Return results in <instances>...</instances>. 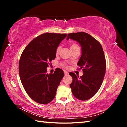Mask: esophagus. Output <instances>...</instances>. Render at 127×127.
Returning a JSON list of instances; mask_svg holds the SVG:
<instances>
[{"label": "esophagus", "instance_id": "34e87169", "mask_svg": "<svg viewBox=\"0 0 127 127\" xmlns=\"http://www.w3.org/2000/svg\"><path fill=\"white\" fill-rule=\"evenodd\" d=\"M64 75L65 76H67V75H68V74H69V73H68V71H64Z\"/></svg>", "mask_w": 127, "mask_h": 127}]
</instances>
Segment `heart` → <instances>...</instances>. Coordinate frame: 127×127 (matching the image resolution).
<instances>
[{
  "label": "heart",
  "mask_w": 127,
  "mask_h": 127,
  "mask_svg": "<svg viewBox=\"0 0 127 127\" xmlns=\"http://www.w3.org/2000/svg\"><path fill=\"white\" fill-rule=\"evenodd\" d=\"M79 48V47L78 45L76 43H71L70 45V48L71 51L73 50H74V49H76V48ZM60 49H61V47H60V46H58V47L57 48L56 50V53L57 55L59 54V52H60ZM64 66H66L65 64H64Z\"/></svg>",
  "instance_id": "heart-1"
}]
</instances>
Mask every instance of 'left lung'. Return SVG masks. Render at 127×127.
Masks as SVG:
<instances>
[{
    "mask_svg": "<svg viewBox=\"0 0 127 127\" xmlns=\"http://www.w3.org/2000/svg\"><path fill=\"white\" fill-rule=\"evenodd\" d=\"M69 39L78 42L81 46L82 56L77 65L84 73L79 77L69 72L72 78L70 87L75 97L87 100L94 96L102 84L106 70L104 53L100 43L87 33H69L67 40Z\"/></svg>",
    "mask_w": 127,
    "mask_h": 127,
    "instance_id": "1",
    "label": "left lung"
}]
</instances>
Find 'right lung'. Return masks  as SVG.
<instances>
[{"instance_id":"right-lung-1","label":"right lung","mask_w":127,"mask_h":127,"mask_svg":"<svg viewBox=\"0 0 127 127\" xmlns=\"http://www.w3.org/2000/svg\"><path fill=\"white\" fill-rule=\"evenodd\" d=\"M66 34L45 33L30 42L19 62V74L25 91L33 100L45 104L54 99L57 88L64 76L58 68L48 74L49 62L55 59L57 48Z\"/></svg>"}]
</instances>
